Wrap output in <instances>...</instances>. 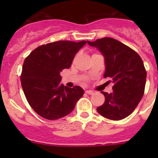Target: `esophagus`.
Segmentation results:
<instances>
[{
	"mask_svg": "<svg viewBox=\"0 0 158 158\" xmlns=\"http://www.w3.org/2000/svg\"><path fill=\"white\" fill-rule=\"evenodd\" d=\"M85 93L89 94V95H92V94H94V92L92 90H86L85 91Z\"/></svg>",
	"mask_w": 158,
	"mask_h": 158,
	"instance_id": "1",
	"label": "esophagus"
}]
</instances>
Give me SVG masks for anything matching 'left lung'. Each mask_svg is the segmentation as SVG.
Listing matches in <instances>:
<instances>
[{
  "label": "left lung",
  "instance_id": "8db88e82",
  "mask_svg": "<svg viewBox=\"0 0 158 158\" xmlns=\"http://www.w3.org/2000/svg\"><path fill=\"white\" fill-rule=\"evenodd\" d=\"M87 42L102 54L106 66L104 77L110 78L114 83L112 93L102 92L106 100L97 111L111 120L128 117L144 95L147 73L142 60L135 51L113 38Z\"/></svg>",
  "mask_w": 158,
  "mask_h": 158
}]
</instances>
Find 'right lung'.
Segmentation results:
<instances>
[{"label":"right lung","instance_id":"right-lung-1","mask_svg":"<svg viewBox=\"0 0 158 158\" xmlns=\"http://www.w3.org/2000/svg\"><path fill=\"white\" fill-rule=\"evenodd\" d=\"M86 41H56L35 49L25 59L20 81L27 100L41 117L56 120L69 114L84 90L60 83V73L69 69Z\"/></svg>","mask_w":158,"mask_h":158}]
</instances>
